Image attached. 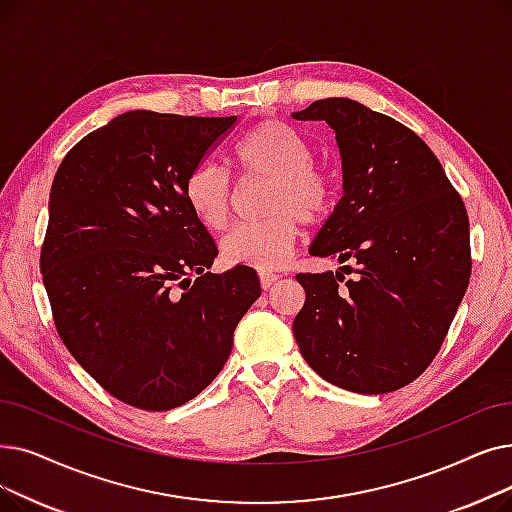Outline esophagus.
<instances>
[{
	"label": "esophagus",
	"mask_w": 512,
	"mask_h": 512,
	"mask_svg": "<svg viewBox=\"0 0 512 512\" xmlns=\"http://www.w3.org/2000/svg\"><path fill=\"white\" fill-rule=\"evenodd\" d=\"M280 276L278 274H272V272H259V282H261V288H270L274 282H278Z\"/></svg>",
	"instance_id": "esophagus-1"
}]
</instances>
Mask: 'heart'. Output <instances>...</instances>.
Wrapping results in <instances>:
<instances>
[{
  "instance_id": "1",
  "label": "heart",
  "mask_w": 512,
  "mask_h": 512,
  "mask_svg": "<svg viewBox=\"0 0 512 512\" xmlns=\"http://www.w3.org/2000/svg\"><path fill=\"white\" fill-rule=\"evenodd\" d=\"M311 148L301 133L282 121H263L244 136L234 163L249 177L272 180L265 221L238 226L221 242V257L228 265H247L255 270H276L291 257L303 224H318L335 203V184L330 175L311 165ZM184 201L192 217L209 232H221L230 224L232 190L226 173L201 165L188 173Z\"/></svg>"
}]
</instances>
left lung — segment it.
Masks as SVG:
<instances>
[{
	"instance_id": "obj_1",
	"label": "left lung",
	"mask_w": 512,
	"mask_h": 512,
	"mask_svg": "<svg viewBox=\"0 0 512 512\" xmlns=\"http://www.w3.org/2000/svg\"><path fill=\"white\" fill-rule=\"evenodd\" d=\"M293 119L326 121L343 165V196L309 253L358 274H297V345L341 389H402L433 362L469 286V215L433 150L399 121L349 98Z\"/></svg>"
}]
</instances>
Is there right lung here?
<instances>
[{
    "instance_id": "1",
    "label": "right lung",
    "mask_w": 512,
    "mask_h": 512,
    "mask_svg": "<svg viewBox=\"0 0 512 512\" xmlns=\"http://www.w3.org/2000/svg\"><path fill=\"white\" fill-rule=\"evenodd\" d=\"M236 117L131 110L62 159L41 274L62 343L121 402L163 412L224 368L261 295L253 268L211 274L217 247L184 201Z\"/></svg>"
}]
</instances>
